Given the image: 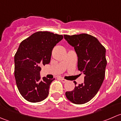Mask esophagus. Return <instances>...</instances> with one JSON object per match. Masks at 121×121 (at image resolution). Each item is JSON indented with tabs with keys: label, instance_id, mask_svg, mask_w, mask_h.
I'll return each instance as SVG.
<instances>
[{
	"label": "esophagus",
	"instance_id": "1",
	"mask_svg": "<svg viewBox=\"0 0 121 121\" xmlns=\"http://www.w3.org/2000/svg\"><path fill=\"white\" fill-rule=\"evenodd\" d=\"M60 80H61V81H62V82H66L67 81V80H65V79H64V78H63V77H60Z\"/></svg>",
	"mask_w": 121,
	"mask_h": 121
}]
</instances>
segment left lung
Wrapping results in <instances>:
<instances>
[{"label": "left lung", "instance_id": "obj_1", "mask_svg": "<svg viewBox=\"0 0 121 121\" xmlns=\"http://www.w3.org/2000/svg\"><path fill=\"white\" fill-rule=\"evenodd\" d=\"M64 39L74 47L78 56V69L85 75L84 83L75 86L73 91H67L65 96L73 103L83 104L95 96L104 80L105 48L97 38L86 33L65 35Z\"/></svg>", "mask_w": 121, "mask_h": 121}]
</instances>
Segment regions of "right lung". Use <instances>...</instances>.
Listing matches in <instances>:
<instances>
[{"label": "right lung", "instance_id": "1", "mask_svg": "<svg viewBox=\"0 0 121 121\" xmlns=\"http://www.w3.org/2000/svg\"><path fill=\"white\" fill-rule=\"evenodd\" d=\"M63 39V35L40 31L19 45L14 55V77L19 92L29 102H40L48 96L55 78L40 79V67L50 63L54 47Z\"/></svg>", "mask_w": 121, "mask_h": 121}]
</instances>
